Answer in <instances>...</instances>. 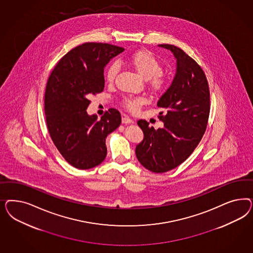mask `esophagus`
Wrapping results in <instances>:
<instances>
[{"mask_svg": "<svg viewBox=\"0 0 253 253\" xmlns=\"http://www.w3.org/2000/svg\"><path fill=\"white\" fill-rule=\"evenodd\" d=\"M133 123V121L130 119V117H128V116H124V117H123V124H130V123Z\"/></svg>", "mask_w": 253, "mask_h": 253, "instance_id": "34e87169", "label": "esophagus"}]
</instances>
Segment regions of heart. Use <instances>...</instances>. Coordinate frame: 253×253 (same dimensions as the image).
I'll return each instance as SVG.
<instances>
[{
    "label": "heart",
    "mask_w": 253,
    "mask_h": 253,
    "mask_svg": "<svg viewBox=\"0 0 253 253\" xmlns=\"http://www.w3.org/2000/svg\"><path fill=\"white\" fill-rule=\"evenodd\" d=\"M129 64L137 71L142 77L146 79L148 84L156 92H161L167 86V80L161 73L162 66L161 62L151 52L141 50L131 54L129 58ZM119 64L112 63L107 70V83L112 84L115 82L116 77L119 72ZM146 103L145 96H135V95H126L123 96L121 104L124 108L131 113H136L141 107Z\"/></svg>",
    "instance_id": "heart-1"
}]
</instances>
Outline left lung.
<instances>
[{"instance_id":"8db88e82","label":"left lung","mask_w":253,"mask_h":253,"mask_svg":"<svg viewBox=\"0 0 253 253\" xmlns=\"http://www.w3.org/2000/svg\"><path fill=\"white\" fill-rule=\"evenodd\" d=\"M159 46L174 54L176 75L158 102L166 109L159 116L164 127L155 130L145 120L138 121L145 138L135 154L145 168L162 173L182 164L198 146L207 129L211 105L207 78L199 64L179 47Z\"/></svg>"}]
</instances>
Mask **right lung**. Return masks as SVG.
I'll return each mask as SVG.
<instances>
[{
    "label": "right lung",
    "instance_id": "obj_1",
    "mask_svg": "<svg viewBox=\"0 0 253 253\" xmlns=\"http://www.w3.org/2000/svg\"><path fill=\"white\" fill-rule=\"evenodd\" d=\"M124 48L85 42L65 54L48 78L44 112L48 131L62 157L80 169L93 168L106 159V138L122 123L116 108L97 120L86 109L92 94L103 92L104 69Z\"/></svg>",
    "mask_w": 253,
    "mask_h": 253
}]
</instances>
